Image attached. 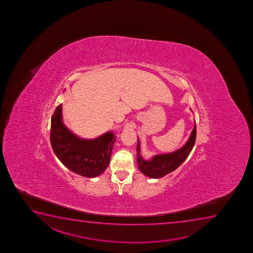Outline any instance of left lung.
<instances>
[{"label": "left lung", "mask_w": 253, "mask_h": 253, "mask_svg": "<svg viewBox=\"0 0 253 253\" xmlns=\"http://www.w3.org/2000/svg\"><path fill=\"white\" fill-rule=\"evenodd\" d=\"M196 126L195 125L189 140L181 148L171 153L156 155L149 161L144 160L141 157L140 141L138 139L136 148L137 164L140 172L149 178H162L168 173L172 172L178 166H180L190 155L196 142Z\"/></svg>", "instance_id": "8db88e82"}]
</instances>
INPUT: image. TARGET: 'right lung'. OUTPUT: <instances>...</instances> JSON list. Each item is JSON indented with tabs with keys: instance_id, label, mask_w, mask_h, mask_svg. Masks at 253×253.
Returning <instances> with one entry per match:
<instances>
[{
	"instance_id": "1",
	"label": "right lung",
	"mask_w": 253,
	"mask_h": 253,
	"mask_svg": "<svg viewBox=\"0 0 253 253\" xmlns=\"http://www.w3.org/2000/svg\"><path fill=\"white\" fill-rule=\"evenodd\" d=\"M62 104L51 117V144L61 163L72 172L94 178L104 172L110 163L116 136L109 131L93 140H84L63 125Z\"/></svg>"
}]
</instances>
